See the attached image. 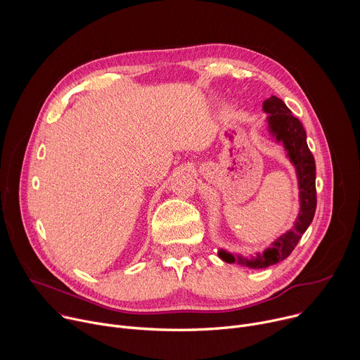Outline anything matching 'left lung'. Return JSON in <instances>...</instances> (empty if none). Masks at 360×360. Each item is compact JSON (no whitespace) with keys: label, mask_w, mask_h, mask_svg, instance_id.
I'll list each match as a JSON object with an SVG mask.
<instances>
[{"label":"left lung","mask_w":360,"mask_h":360,"mask_svg":"<svg viewBox=\"0 0 360 360\" xmlns=\"http://www.w3.org/2000/svg\"><path fill=\"white\" fill-rule=\"evenodd\" d=\"M264 111L268 115V125L271 134L278 142H282L288 150V157L296 168L297 184H299V198L300 211L295 222V226L282 235L278 240L272 243L264 253H258L256 258L248 259L243 256H235L219 250L221 259L229 264L235 261L250 269H262L275 265L292 253L299 239L311 225L315 211H316V165L312 152L306 142V132L302 122L292 115L290 110L285 105V102L278 96H271L264 102Z\"/></svg>","instance_id":"obj_1"}]
</instances>
